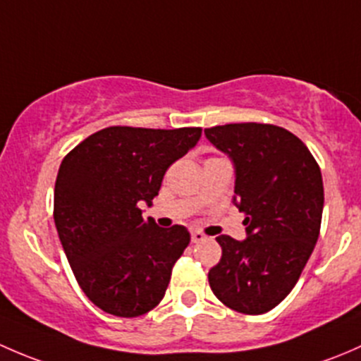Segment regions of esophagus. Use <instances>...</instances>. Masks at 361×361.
<instances>
[{"mask_svg":"<svg viewBox=\"0 0 361 361\" xmlns=\"http://www.w3.org/2000/svg\"><path fill=\"white\" fill-rule=\"evenodd\" d=\"M207 236L203 235L202 231H192L191 233V241L192 243H202V241H205Z\"/></svg>","mask_w":361,"mask_h":361,"instance_id":"obj_1","label":"esophagus"}]
</instances>
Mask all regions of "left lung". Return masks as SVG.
Returning <instances> with one entry per match:
<instances>
[{"label":"left lung","instance_id":"8db88e82","mask_svg":"<svg viewBox=\"0 0 361 361\" xmlns=\"http://www.w3.org/2000/svg\"><path fill=\"white\" fill-rule=\"evenodd\" d=\"M207 139L235 166L233 203L245 214L247 238L228 235L208 283L238 313L262 314L290 293L313 254L323 212L317 159L288 130L262 123L205 128Z\"/></svg>","mask_w":361,"mask_h":361}]
</instances>
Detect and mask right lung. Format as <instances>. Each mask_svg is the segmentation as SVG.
<instances>
[{
	"label": "right lung",
	"instance_id": "1",
	"mask_svg": "<svg viewBox=\"0 0 361 361\" xmlns=\"http://www.w3.org/2000/svg\"><path fill=\"white\" fill-rule=\"evenodd\" d=\"M202 128L109 126L62 159L54 219L62 248L85 295L121 318L146 314L169 287L173 264L189 245L184 226L158 228L142 217L163 176L198 144Z\"/></svg>",
	"mask_w": 361,
	"mask_h": 361
}]
</instances>
